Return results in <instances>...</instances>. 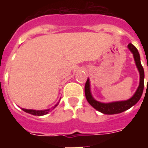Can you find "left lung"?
<instances>
[{
	"instance_id": "1",
	"label": "left lung",
	"mask_w": 148,
	"mask_h": 148,
	"mask_svg": "<svg viewBox=\"0 0 148 148\" xmlns=\"http://www.w3.org/2000/svg\"><path fill=\"white\" fill-rule=\"evenodd\" d=\"M127 48L129 49L132 55H133L134 60L136 62L137 69L140 73V84L139 86L137 88L136 93H134L133 96L132 97L126 101H113V102L109 103H103L100 102L98 101H97L93 97L91 90H90V79L88 78L86 82L85 86V94L86 97L88 102L90 103V106H93V108L97 109V111L102 112L104 114L112 115L121 113L123 112L126 111L128 109L132 108V106H135L139 101L140 97L142 96V93L143 91V87H144V71L143 68L140 62V56L138 50L136 47L132 43H129L127 45Z\"/></svg>"
}]
</instances>
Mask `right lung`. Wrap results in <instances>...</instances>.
Listing matches in <instances>:
<instances>
[{
    "label": "right lung",
    "instance_id": "obj_1",
    "mask_svg": "<svg viewBox=\"0 0 148 148\" xmlns=\"http://www.w3.org/2000/svg\"><path fill=\"white\" fill-rule=\"evenodd\" d=\"M58 103L59 102L57 103L54 107H52L51 109H44V110H35V109H22V110L24 112H27V113H30V114L32 115H34V116H43V115L47 114L51 110L55 109V107L58 105Z\"/></svg>",
    "mask_w": 148,
    "mask_h": 148
}]
</instances>
